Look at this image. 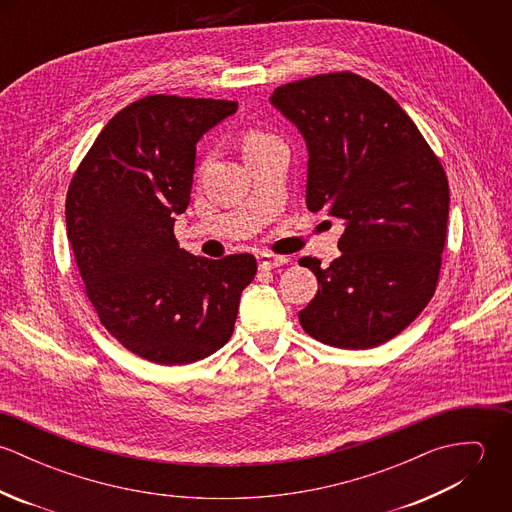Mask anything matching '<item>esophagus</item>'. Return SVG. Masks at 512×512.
Listing matches in <instances>:
<instances>
[{
    "instance_id": "obj_1",
    "label": "esophagus",
    "mask_w": 512,
    "mask_h": 512,
    "mask_svg": "<svg viewBox=\"0 0 512 512\" xmlns=\"http://www.w3.org/2000/svg\"><path fill=\"white\" fill-rule=\"evenodd\" d=\"M288 262H290V258H286V256H276V254H270V252H260L258 254V266L262 270H274V268H280Z\"/></svg>"
}]
</instances>
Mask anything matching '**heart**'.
<instances>
[{"label":"heart","mask_w":512,"mask_h":512,"mask_svg":"<svg viewBox=\"0 0 512 512\" xmlns=\"http://www.w3.org/2000/svg\"><path fill=\"white\" fill-rule=\"evenodd\" d=\"M272 142H278L274 136L270 134H264V132H258V130H252L246 134L244 138V153L256 149V147L266 146V144H272Z\"/></svg>","instance_id":"1"}]
</instances>
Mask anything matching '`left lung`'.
<instances>
[{
	"instance_id": "obj_1",
	"label": "left lung",
	"mask_w": 512,
	"mask_h": 512,
	"mask_svg": "<svg viewBox=\"0 0 512 512\" xmlns=\"http://www.w3.org/2000/svg\"><path fill=\"white\" fill-rule=\"evenodd\" d=\"M305 140L307 209L343 220L341 256L301 258L319 290L299 311L313 339L372 349L404 331L438 286L449 185L400 104L353 73L317 74L270 96Z\"/></svg>"
}]
</instances>
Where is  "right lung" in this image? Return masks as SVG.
Returning <instances> with one entry per match:
<instances>
[{
  "label": "right lung",
  "instance_id": "right-lung-1",
  "mask_svg": "<svg viewBox=\"0 0 512 512\" xmlns=\"http://www.w3.org/2000/svg\"><path fill=\"white\" fill-rule=\"evenodd\" d=\"M238 104L153 94L98 134L67 193V236L100 323L155 365H189L228 343L252 254L222 260L179 248L197 142Z\"/></svg>",
  "mask_w": 512,
  "mask_h": 512
}]
</instances>
